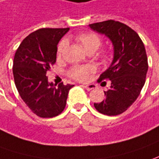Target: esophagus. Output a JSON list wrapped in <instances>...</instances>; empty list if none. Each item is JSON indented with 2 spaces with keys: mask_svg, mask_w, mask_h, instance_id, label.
<instances>
[{
  "mask_svg": "<svg viewBox=\"0 0 159 159\" xmlns=\"http://www.w3.org/2000/svg\"><path fill=\"white\" fill-rule=\"evenodd\" d=\"M83 87L84 89H86L87 90H91V89H93L96 88V86L94 85V84H88V85H83Z\"/></svg>",
  "mask_w": 159,
  "mask_h": 159,
  "instance_id": "1",
  "label": "esophagus"
}]
</instances>
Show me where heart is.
<instances>
[{"label": "heart", "instance_id": "1", "mask_svg": "<svg viewBox=\"0 0 159 159\" xmlns=\"http://www.w3.org/2000/svg\"><path fill=\"white\" fill-rule=\"evenodd\" d=\"M76 40L81 43V45L84 47V48L87 51H97L100 46L102 45V38L98 35V34L95 33H84L76 36ZM67 47V42L65 40H62L58 44L57 48V56L61 57L63 54ZM99 58L103 63H107L111 59V55L110 53L104 51L99 55ZM95 70V67L93 65H85V66H75L71 68L69 74L72 78L77 80V81H85L88 78L89 75L92 73Z\"/></svg>", "mask_w": 159, "mask_h": 159}]
</instances>
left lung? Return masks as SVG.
I'll return each mask as SVG.
<instances>
[{"mask_svg": "<svg viewBox=\"0 0 159 159\" xmlns=\"http://www.w3.org/2000/svg\"><path fill=\"white\" fill-rule=\"evenodd\" d=\"M89 27L105 34L114 46L113 61L98 79L99 83L109 79L111 87L104 91L105 99L94 106L103 115L116 116L137 100L144 85L148 70L145 48L138 33L120 21L108 20Z\"/></svg>", "mask_w": 159, "mask_h": 159, "instance_id": "obj_1", "label": "left lung"}]
</instances>
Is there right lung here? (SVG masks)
<instances>
[{"instance_id":"add662e5","label":"right lung","mask_w":159,"mask_h":159,"mask_svg":"<svg viewBox=\"0 0 159 159\" xmlns=\"http://www.w3.org/2000/svg\"><path fill=\"white\" fill-rule=\"evenodd\" d=\"M69 30L40 29L29 34L15 54L13 74L16 89L27 106L40 117L61 114L74 86L60 84L55 87L46 75L57 61V44Z\"/></svg>"}]
</instances>
